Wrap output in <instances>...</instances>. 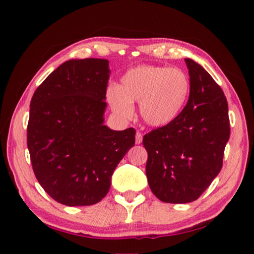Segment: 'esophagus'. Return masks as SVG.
<instances>
[{
    "mask_svg": "<svg viewBox=\"0 0 254 254\" xmlns=\"http://www.w3.org/2000/svg\"><path fill=\"white\" fill-rule=\"evenodd\" d=\"M142 137H143L142 133L136 132V133H135V143H136V144H140L141 142H142Z\"/></svg>",
    "mask_w": 254,
    "mask_h": 254,
    "instance_id": "1",
    "label": "esophagus"
}]
</instances>
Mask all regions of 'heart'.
<instances>
[{
	"label": "heart",
	"mask_w": 254,
	"mask_h": 254,
	"mask_svg": "<svg viewBox=\"0 0 254 254\" xmlns=\"http://www.w3.org/2000/svg\"><path fill=\"white\" fill-rule=\"evenodd\" d=\"M190 94V80L179 68L143 65L128 69L118 87L107 89V102L120 119L133 115L140 103V114L150 127H163L183 113Z\"/></svg>",
	"instance_id": "obj_1"
}]
</instances>
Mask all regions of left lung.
Wrapping results in <instances>:
<instances>
[{
  "instance_id": "1",
  "label": "left lung",
  "mask_w": 254,
  "mask_h": 254,
  "mask_svg": "<svg viewBox=\"0 0 254 254\" xmlns=\"http://www.w3.org/2000/svg\"><path fill=\"white\" fill-rule=\"evenodd\" d=\"M190 94L179 118L143 136L150 189L165 203L196 200L220 174L230 139L229 106L222 88L194 60L185 59Z\"/></svg>"
}]
</instances>
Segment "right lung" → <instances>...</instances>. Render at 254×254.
Wrapping results in <instances>:
<instances>
[{
  "label": "right lung",
  "instance_id": "obj_1",
  "mask_svg": "<svg viewBox=\"0 0 254 254\" xmlns=\"http://www.w3.org/2000/svg\"><path fill=\"white\" fill-rule=\"evenodd\" d=\"M109 60L70 59L47 77L30 103L28 149L38 182L51 198L88 206L104 198L135 130L104 124Z\"/></svg>",
  "mask_w": 254,
  "mask_h": 254
}]
</instances>
